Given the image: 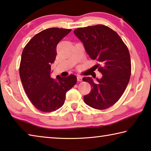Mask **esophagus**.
Wrapping results in <instances>:
<instances>
[{
  "label": "esophagus",
  "mask_w": 151,
  "mask_h": 151,
  "mask_svg": "<svg viewBox=\"0 0 151 151\" xmlns=\"http://www.w3.org/2000/svg\"><path fill=\"white\" fill-rule=\"evenodd\" d=\"M77 81H83V77L81 76H77Z\"/></svg>",
  "instance_id": "esophagus-1"
}]
</instances>
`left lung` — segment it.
<instances>
[{
    "label": "left lung",
    "mask_w": 151,
    "mask_h": 151,
    "mask_svg": "<svg viewBox=\"0 0 151 151\" xmlns=\"http://www.w3.org/2000/svg\"><path fill=\"white\" fill-rule=\"evenodd\" d=\"M74 33L91 58L99 63L96 68L103 75L96 82L91 77L83 78L92 88L84 96V101L93 109H108L119 100L129 84L131 75L129 49L114 30L103 24L78 28Z\"/></svg>",
    "instance_id": "1"
}]
</instances>
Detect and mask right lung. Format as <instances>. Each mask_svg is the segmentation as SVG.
Listing matches in <instances>:
<instances>
[{"mask_svg": "<svg viewBox=\"0 0 151 151\" xmlns=\"http://www.w3.org/2000/svg\"><path fill=\"white\" fill-rule=\"evenodd\" d=\"M71 29L50 28L35 35L25 46L21 55L19 74L25 93L39 111L50 112L65 103L66 93L76 83V76L50 77L58 43Z\"/></svg>", "mask_w": 151, "mask_h": 151, "instance_id": "obj_1", "label": "right lung"}]
</instances>
